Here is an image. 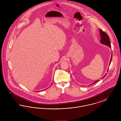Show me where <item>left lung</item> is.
I'll use <instances>...</instances> for the list:
<instances>
[{
	"mask_svg": "<svg viewBox=\"0 0 121 121\" xmlns=\"http://www.w3.org/2000/svg\"><path fill=\"white\" fill-rule=\"evenodd\" d=\"M99 31H100V35L101 36V40H100V42L101 43L104 44L105 45H107L108 46H109L110 48H111V42H110V40L108 36V35H107L105 32H104L103 31H102L101 29H99ZM112 56H111V60H110V64L111 63V61H112ZM106 74H105V75L104 76V77L102 78H104L105 76H106ZM99 80L95 81L94 82H93L92 84H94V83L97 82ZM91 84V85H92Z\"/></svg>",
	"mask_w": 121,
	"mask_h": 121,
	"instance_id": "1",
	"label": "left lung"
}]
</instances>
